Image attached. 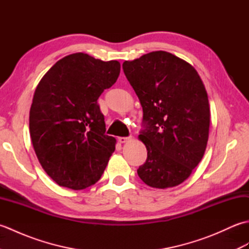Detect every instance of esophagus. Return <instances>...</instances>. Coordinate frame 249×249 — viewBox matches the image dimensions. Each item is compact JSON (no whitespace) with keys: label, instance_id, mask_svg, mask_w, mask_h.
<instances>
[{"label":"esophagus","instance_id":"obj_1","mask_svg":"<svg viewBox=\"0 0 249 249\" xmlns=\"http://www.w3.org/2000/svg\"><path fill=\"white\" fill-rule=\"evenodd\" d=\"M130 139H131L130 137H119V138H118L119 142H121V143H125V142L129 141Z\"/></svg>","mask_w":249,"mask_h":249}]
</instances>
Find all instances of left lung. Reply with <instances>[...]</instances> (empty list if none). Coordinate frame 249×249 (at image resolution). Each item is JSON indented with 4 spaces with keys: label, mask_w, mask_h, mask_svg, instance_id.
<instances>
[{
    "label": "left lung",
    "mask_w": 249,
    "mask_h": 249,
    "mask_svg": "<svg viewBox=\"0 0 249 249\" xmlns=\"http://www.w3.org/2000/svg\"><path fill=\"white\" fill-rule=\"evenodd\" d=\"M123 71L143 110L139 139L147 158L138 176L154 188L183 183L202 160L209 139L208 93L197 71L166 51L125 61Z\"/></svg>",
    "instance_id": "obj_1"
}]
</instances>
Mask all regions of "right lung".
I'll return each mask as SVG.
<instances>
[{"mask_svg":"<svg viewBox=\"0 0 249 249\" xmlns=\"http://www.w3.org/2000/svg\"><path fill=\"white\" fill-rule=\"evenodd\" d=\"M118 61L78 52L57 61L37 86L30 110V135L46 173L73 190L94 185L115 150L105 134L98 97L118 80Z\"/></svg>","mask_w":249,"mask_h":249,"instance_id":"obj_1","label":"right lung"}]
</instances>
